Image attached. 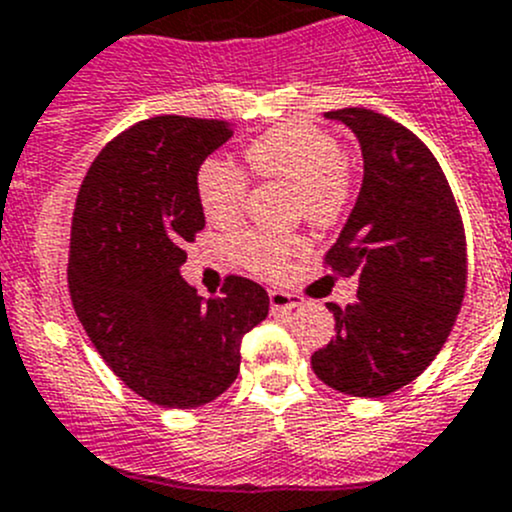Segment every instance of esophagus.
Wrapping results in <instances>:
<instances>
[{
	"mask_svg": "<svg viewBox=\"0 0 512 512\" xmlns=\"http://www.w3.org/2000/svg\"><path fill=\"white\" fill-rule=\"evenodd\" d=\"M268 301H271V311H291V308L301 306V296L288 291H271L268 293Z\"/></svg>",
	"mask_w": 512,
	"mask_h": 512,
	"instance_id": "esophagus-1",
	"label": "esophagus"
}]
</instances>
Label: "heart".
Segmentation results:
<instances>
[{
  "mask_svg": "<svg viewBox=\"0 0 512 512\" xmlns=\"http://www.w3.org/2000/svg\"><path fill=\"white\" fill-rule=\"evenodd\" d=\"M246 161L258 179L293 186V214L316 226H328L343 214L351 196V171L341 141L313 124H281L246 146ZM249 194L244 171L224 156H209L196 171V196L206 219L231 226L241 219ZM306 249L296 234L244 231L231 239V254L261 276H278L288 258Z\"/></svg>",
  "mask_w": 512,
  "mask_h": 512,
  "instance_id": "heart-1",
  "label": "heart"
}]
</instances>
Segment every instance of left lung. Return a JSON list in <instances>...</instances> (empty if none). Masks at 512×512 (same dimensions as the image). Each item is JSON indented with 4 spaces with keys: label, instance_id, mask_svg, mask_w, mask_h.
Segmentation results:
<instances>
[{
    "label": "left lung",
    "instance_id": "8db88e82",
    "mask_svg": "<svg viewBox=\"0 0 512 512\" xmlns=\"http://www.w3.org/2000/svg\"><path fill=\"white\" fill-rule=\"evenodd\" d=\"M363 154L356 206L326 266L358 271L356 301L326 303L336 338L311 356L326 386L381 398L416 381L443 348L465 296V231L453 191L413 131L371 109L326 111Z\"/></svg>",
    "mask_w": 512,
    "mask_h": 512
}]
</instances>
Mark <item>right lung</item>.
Instances as JSON below:
<instances>
[{"instance_id": "add662e5", "label": "right lung", "mask_w": 512, "mask_h": 512, "mask_svg": "<svg viewBox=\"0 0 512 512\" xmlns=\"http://www.w3.org/2000/svg\"><path fill=\"white\" fill-rule=\"evenodd\" d=\"M231 134L219 119L139 121L91 161L74 206V311L106 366L156 406L219 398L239 376L241 338L268 316L249 278L226 276L214 298L181 278L184 246L206 226L196 171Z\"/></svg>"}]
</instances>
